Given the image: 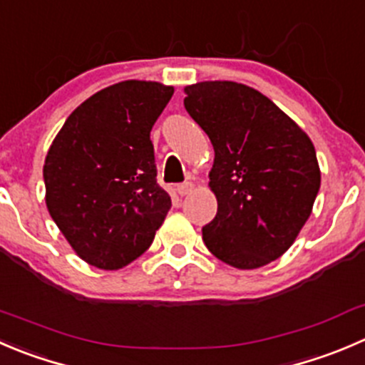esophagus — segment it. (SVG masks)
<instances>
[{
	"label": "esophagus",
	"mask_w": 365,
	"mask_h": 365,
	"mask_svg": "<svg viewBox=\"0 0 365 365\" xmlns=\"http://www.w3.org/2000/svg\"><path fill=\"white\" fill-rule=\"evenodd\" d=\"M194 185L190 182H185V183H180L178 187H176V190H178L180 196H187L189 192H192Z\"/></svg>",
	"instance_id": "34e87169"
}]
</instances>
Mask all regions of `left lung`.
I'll list each match as a JSON object with an SVG mask.
<instances>
[{
  "label": "left lung",
  "mask_w": 365,
  "mask_h": 365,
  "mask_svg": "<svg viewBox=\"0 0 365 365\" xmlns=\"http://www.w3.org/2000/svg\"><path fill=\"white\" fill-rule=\"evenodd\" d=\"M190 118L214 146L210 189L217 214L203 226L214 257L257 269L291 247L321 185L316 150L269 98L235 81L185 87Z\"/></svg>",
  "instance_id": "1"
}]
</instances>
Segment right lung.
Returning a JSON list of instances; mask_svg holds the SVG:
<instances>
[{
  "label": "right lung",
  "mask_w": 365,
  "mask_h": 365,
  "mask_svg": "<svg viewBox=\"0 0 365 365\" xmlns=\"http://www.w3.org/2000/svg\"><path fill=\"white\" fill-rule=\"evenodd\" d=\"M173 93L157 81L110 85L66 119L49 148L46 205L94 267L114 271L140 257L171 208L157 183L150 133Z\"/></svg>",
  "instance_id": "1"
}]
</instances>
